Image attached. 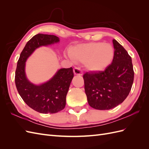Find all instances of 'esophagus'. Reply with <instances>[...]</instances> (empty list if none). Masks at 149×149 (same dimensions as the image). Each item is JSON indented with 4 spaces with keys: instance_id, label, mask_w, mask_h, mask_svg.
<instances>
[{
    "instance_id": "1",
    "label": "esophagus",
    "mask_w": 149,
    "mask_h": 149,
    "mask_svg": "<svg viewBox=\"0 0 149 149\" xmlns=\"http://www.w3.org/2000/svg\"><path fill=\"white\" fill-rule=\"evenodd\" d=\"M73 73L75 75H79V76H82L83 75V72L79 68H74L73 69Z\"/></svg>"
}]
</instances>
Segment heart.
I'll use <instances>...</instances> for the list:
<instances>
[{"mask_svg":"<svg viewBox=\"0 0 149 149\" xmlns=\"http://www.w3.org/2000/svg\"><path fill=\"white\" fill-rule=\"evenodd\" d=\"M70 55L74 61L84 63L88 70L100 72L106 69L111 63L114 50L109 43L93 42L73 47L70 49Z\"/></svg>","mask_w":149,"mask_h":149,"instance_id":"1","label":"heart"}]
</instances>
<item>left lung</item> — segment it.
<instances>
[{
  "label": "left lung",
  "instance_id": "8db88e82",
  "mask_svg": "<svg viewBox=\"0 0 149 149\" xmlns=\"http://www.w3.org/2000/svg\"><path fill=\"white\" fill-rule=\"evenodd\" d=\"M112 63L104 71L86 73L84 89L89 106L98 110H109L127 97L134 81L131 57L115 39Z\"/></svg>",
  "mask_w": 149,
  "mask_h": 149
}]
</instances>
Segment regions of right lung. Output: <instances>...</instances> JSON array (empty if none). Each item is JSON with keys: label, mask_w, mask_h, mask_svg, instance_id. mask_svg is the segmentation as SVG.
I'll return each mask as SVG.
<instances>
[{"label": "right lung", "mask_w": 149, "mask_h": 149, "mask_svg": "<svg viewBox=\"0 0 149 149\" xmlns=\"http://www.w3.org/2000/svg\"><path fill=\"white\" fill-rule=\"evenodd\" d=\"M60 42L55 35L38 33L26 43L17 62L15 82L22 100L31 109L43 114H54L63 110L66 97L74 76L73 68H61L48 81L37 85L25 74V62L36 49Z\"/></svg>", "instance_id": "obj_1"}]
</instances>
